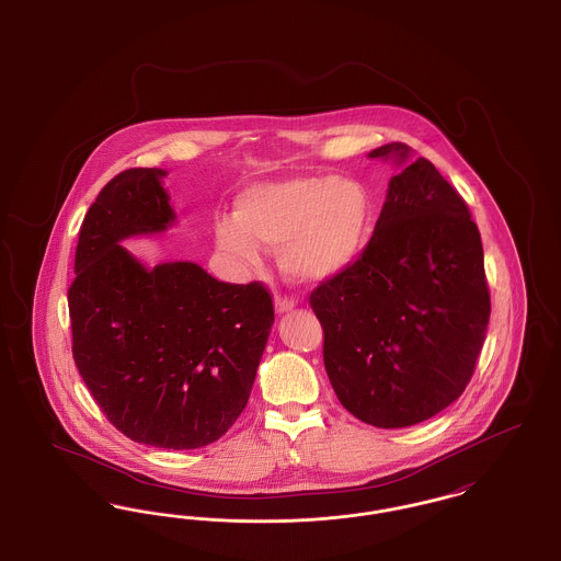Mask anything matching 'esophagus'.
Segmentation results:
<instances>
[{
	"label": "esophagus",
	"instance_id": "1",
	"mask_svg": "<svg viewBox=\"0 0 561 561\" xmlns=\"http://www.w3.org/2000/svg\"><path fill=\"white\" fill-rule=\"evenodd\" d=\"M296 300L293 296H275V311L277 313H286V311H293Z\"/></svg>",
	"mask_w": 561,
	"mask_h": 561
}]
</instances>
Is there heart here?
<instances>
[{
  "label": "heart",
  "instance_id": "heart-1",
  "mask_svg": "<svg viewBox=\"0 0 561 561\" xmlns=\"http://www.w3.org/2000/svg\"><path fill=\"white\" fill-rule=\"evenodd\" d=\"M373 218L364 185L345 176H300L243 191L236 218L214 227L218 245L248 265L261 245L279 248V265L300 282H323L359 256Z\"/></svg>",
  "mask_w": 561,
  "mask_h": 561
}]
</instances>
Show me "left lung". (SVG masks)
<instances>
[{"instance_id":"8db88e82","label":"left lung","mask_w":561,"mask_h":561,"mask_svg":"<svg viewBox=\"0 0 561 561\" xmlns=\"http://www.w3.org/2000/svg\"><path fill=\"white\" fill-rule=\"evenodd\" d=\"M393 158L373 240L323 279L309 305L323 328V366L339 401L378 428L423 423L469 385L480 355L490 290L480 231L458 191L410 147Z\"/></svg>"}]
</instances>
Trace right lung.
Here are the masks:
<instances>
[{
	"instance_id": "right-lung-1",
	"label": "right lung",
	"mask_w": 561,
	"mask_h": 561,
	"mask_svg": "<svg viewBox=\"0 0 561 561\" xmlns=\"http://www.w3.org/2000/svg\"><path fill=\"white\" fill-rule=\"evenodd\" d=\"M163 174L119 172L83 216L69 286L73 359L113 427L193 450L238 421L275 316L261 282H218L195 263L147 268L119 245L174 220Z\"/></svg>"
}]
</instances>
